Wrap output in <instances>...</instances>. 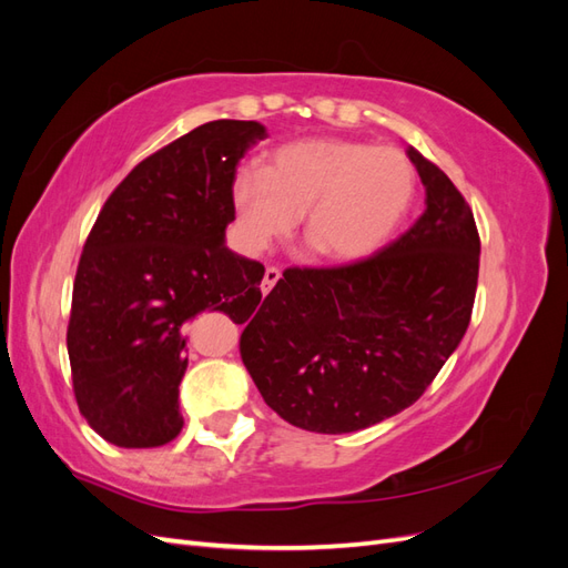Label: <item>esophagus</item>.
<instances>
[{
  "label": "esophagus",
  "mask_w": 568,
  "mask_h": 568,
  "mask_svg": "<svg viewBox=\"0 0 568 568\" xmlns=\"http://www.w3.org/2000/svg\"><path fill=\"white\" fill-rule=\"evenodd\" d=\"M280 277H282V272H280L277 267H267V270H265V277H263V284H261L263 294H267V291L280 282Z\"/></svg>",
  "instance_id": "obj_1"
}]
</instances>
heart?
Listing matches in <instances>:
<instances>
[{
    "label": "heart",
    "instance_id": "heart-1",
    "mask_svg": "<svg viewBox=\"0 0 568 568\" xmlns=\"http://www.w3.org/2000/svg\"><path fill=\"white\" fill-rule=\"evenodd\" d=\"M417 175L405 151L351 140H303L277 149L265 168L232 180L239 234L253 251L286 236L303 215L315 257L346 263L379 248L415 199Z\"/></svg>",
    "mask_w": 568,
    "mask_h": 568
}]
</instances>
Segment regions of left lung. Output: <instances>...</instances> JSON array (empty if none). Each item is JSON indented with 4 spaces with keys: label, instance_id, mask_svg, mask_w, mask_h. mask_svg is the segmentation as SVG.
<instances>
[{
    "label": "left lung",
    "instance_id": "8db88e82",
    "mask_svg": "<svg viewBox=\"0 0 568 568\" xmlns=\"http://www.w3.org/2000/svg\"><path fill=\"white\" fill-rule=\"evenodd\" d=\"M426 209L365 261L288 267L239 341L263 400L315 434H351L398 415L432 386L467 332L480 239L469 203L409 146Z\"/></svg>",
    "mask_w": 568,
    "mask_h": 568
}]
</instances>
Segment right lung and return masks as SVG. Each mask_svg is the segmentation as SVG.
<instances>
[{
	"mask_svg": "<svg viewBox=\"0 0 568 568\" xmlns=\"http://www.w3.org/2000/svg\"><path fill=\"white\" fill-rule=\"evenodd\" d=\"M255 120H213L151 153L106 199L84 242L68 357L82 417L118 448H159L182 432L186 322L248 317L265 267L225 246L232 180L265 140Z\"/></svg>",
	"mask_w": 568,
	"mask_h": 568,
	"instance_id": "obj_1",
	"label": "right lung"
}]
</instances>
